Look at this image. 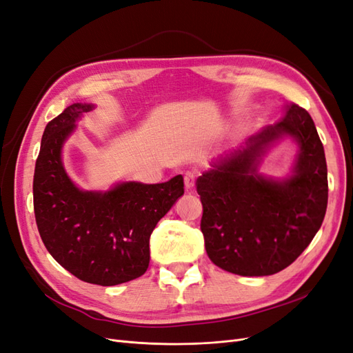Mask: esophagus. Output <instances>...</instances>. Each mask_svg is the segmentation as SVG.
I'll list each match as a JSON object with an SVG mask.
<instances>
[{
	"label": "esophagus",
	"instance_id": "obj_1",
	"mask_svg": "<svg viewBox=\"0 0 353 353\" xmlns=\"http://www.w3.org/2000/svg\"><path fill=\"white\" fill-rule=\"evenodd\" d=\"M196 172L194 170H187V172L184 174V184H185V188L187 190H191L194 187L196 184Z\"/></svg>",
	"mask_w": 353,
	"mask_h": 353
}]
</instances>
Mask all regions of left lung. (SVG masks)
Listing matches in <instances>:
<instances>
[{
    "label": "left lung",
    "mask_w": 353,
    "mask_h": 353,
    "mask_svg": "<svg viewBox=\"0 0 353 353\" xmlns=\"http://www.w3.org/2000/svg\"><path fill=\"white\" fill-rule=\"evenodd\" d=\"M284 116L197 178L200 230L209 259L243 276L272 275L293 263L324 221L328 181L324 147L311 114L287 103ZM292 134L301 147L295 175L266 180L255 168L265 146Z\"/></svg>",
    "instance_id": "1"
}]
</instances>
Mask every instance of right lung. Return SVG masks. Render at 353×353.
<instances>
[{
  "mask_svg": "<svg viewBox=\"0 0 353 353\" xmlns=\"http://www.w3.org/2000/svg\"><path fill=\"white\" fill-rule=\"evenodd\" d=\"M91 109L74 103L47 123L34 174V210L39 236L63 268L85 283L116 285L147 271L150 236L184 194V178L123 183L108 193L74 187L61 163V145Z\"/></svg>",
  "mask_w": 353,
  "mask_h": 353,
  "instance_id": "obj_1",
  "label": "right lung"
}]
</instances>
